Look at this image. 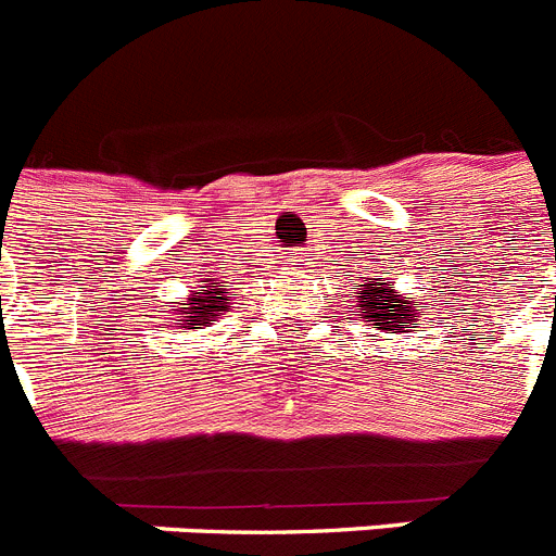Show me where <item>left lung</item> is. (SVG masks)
I'll return each instance as SVG.
<instances>
[{
  "label": "left lung",
  "mask_w": 556,
  "mask_h": 556,
  "mask_svg": "<svg viewBox=\"0 0 556 556\" xmlns=\"http://www.w3.org/2000/svg\"><path fill=\"white\" fill-rule=\"evenodd\" d=\"M356 308L362 312V320L367 326L378 328L387 333H406L417 328V317L424 312V303L415 298H404L395 289V281L390 278H367V283H358Z\"/></svg>",
  "instance_id": "1"
}]
</instances>
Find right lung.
I'll return each instance as SVG.
<instances>
[{"label":"right lung","mask_w":556,"mask_h":556,"mask_svg":"<svg viewBox=\"0 0 556 556\" xmlns=\"http://www.w3.org/2000/svg\"><path fill=\"white\" fill-rule=\"evenodd\" d=\"M203 287H198L194 292L180 303L178 308H172V314H178V328H205V326H214V323L228 312V289H223V283H217L214 278H205L200 281Z\"/></svg>","instance_id":"obj_1"}]
</instances>
